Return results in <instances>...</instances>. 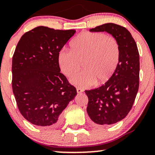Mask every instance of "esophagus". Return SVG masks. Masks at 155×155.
I'll list each match as a JSON object with an SVG mask.
<instances>
[{
  "mask_svg": "<svg viewBox=\"0 0 155 155\" xmlns=\"http://www.w3.org/2000/svg\"><path fill=\"white\" fill-rule=\"evenodd\" d=\"M77 93H81L83 92V90L80 88H77Z\"/></svg>",
  "mask_w": 155,
  "mask_h": 155,
  "instance_id": "34e87169",
  "label": "esophagus"
}]
</instances>
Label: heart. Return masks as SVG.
Returning <instances> with one entry per match:
<instances>
[{"instance_id": "heart-1", "label": "heart", "mask_w": 155, "mask_h": 155, "mask_svg": "<svg viewBox=\"0 0 155 155\" xmlns=\"http://www.w3.org/2000/svg\"><path fill=\"white\" fill-rule=\"evenodd\" d=\"M71 51L62 49L58 53L61 70L71 77V82L81 88L100 85L110 79L120 60V45L113 36L100 32H85L71 43Z\"/></svg>"}]
</instances>
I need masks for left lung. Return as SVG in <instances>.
I'll use <instances>...</instances> for the list:
<instances>
[{"label": "left lung", "mask_w": 155, "mask_h": 155, "mask_svg": "<svg viewBox=\"0 0 155 155\" xmlns=\"http://www.w3.org/2000/svg\"><path fill=\"white\" fill-rule=\"evenodd\" d=\"M90 31L107 32L120 45V60L110 79L99 88L85 91L88 97L87 113L91 121L110 125L127 116L136 99L140 72L138 50L130 32L120 25L107 23Z\"/></svg>", "instance_id": "8db88e82"}]
</instances>
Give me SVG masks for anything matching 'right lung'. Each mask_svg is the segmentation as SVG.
<instances>
[{
    "label": "right lung",
    "mask_w": 155,
    "mask_h": 155,
    "mask_svg": "<svg viewBox=\"0 0 155 155\" xmlns=\"http://www.w3.org/2000/svg\"><path fill=\"white\" fill-rule=\"evenodd\" d=\"M76 33L37 27L21 37L12 57V91L21 115L40 127H55L77 90L60 73L58 53Z\"/></svg>",
    "instance_id": "1"
}]
</instances>
